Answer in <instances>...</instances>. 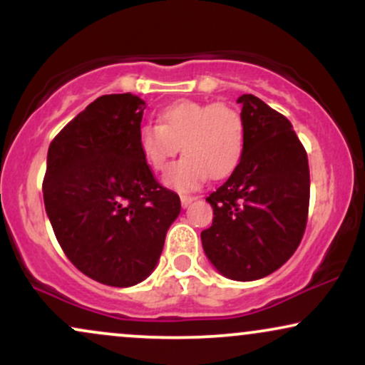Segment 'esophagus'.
I'll use <instances>...</instances> for the list:
<instances>
[{
	"instance_id": "34e87169",
	"label": "esophagus",
	"mask_w": 365,
	"mask_h": 365,
	"mask_svg": "<svg viewBox=\"0 0 365 365\" xmlns=\"http://www.w3.org/2000/svg\"><path fill=\"white\" fill-rule=\"evenodd\" d=\"M180 200H182V206H183V207H188V206H190L192 202H194L195 197H194V195H187V194H183V195H180Z\"/></svg>"
}]
</instances>
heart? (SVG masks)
Listing matches in <instances>:
<instances>
[{"label":"heart","mask_w":365,"mask_h":365,"mask_svg":"<svg viewBox=\"0 0 365 365\" xmlns=\"http://www.w3.org/2000/svg\"><path fill=\"white\" fill-rule=\"evenodd\" d=\"M158 121L159 125L140 128L139 145L145 161L156 171L168 168L178 149L185 153L165 178L177 190H192L207 177H228L244 158V118L228 104L180 99L163 108Z\"/></svg>","instance_id":"b5f03b06"}]
</instances>
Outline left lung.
Masks as SVG:
<instances>
[{"mask_svg": "<svg viewBox=\"0 0 365 365\" xmlns=\"http://www.w3.org/2000/svg\"><path fill=\"white\" fill-rule=\"evenodd\" d=\"M237 103L247 132L244 158L206 199L215 217L200 238L221 274L252 282L274 273L299 247L311 177L307 153L290 121L252 94Z\"/></svg>", "mask_w": 365, "mask_h": 365, "instance_id": "1", "label": "left lung"}]
</instances>
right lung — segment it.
<instances>
[{
    "mask_svg": "<svg viewBox=\"0 0 365 365\" xmlns=\"http://www.w3.org/2000/svg\"><path fill=\"white\" fill-rule=\"evenodd\" d=\"M144 110L130 92L101 96L48 150L43 194L58 244L78 271L108 287L148 278L182 209L140 150Z\"/></svg>",
    "mask_w": 365,
    "mask_h": 365,
    "instance_id": "obj_1",
    "label": "right lung"
}]
</instances>
